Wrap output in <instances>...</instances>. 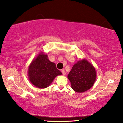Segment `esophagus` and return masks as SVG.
I'll list each match as a JSON object with an SVG mask.
<instances>
[{
    "mask_svg": "<svg viewBox=\"0 0 123 123\" xmlns=\"http://www.w3.org/2000/svg\"><path fill=\"white\" fill-rule=\"evenodd\" d=\"M61 72H62V74H63V75H65V70L62 69L61 70Z\"/></svg>",
    "mask_w": 123,
    "mask_h": 123,
    "instance_id": "esophagus-1",
    "label": "esophagus"
}]
</instances>
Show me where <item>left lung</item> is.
<instances>
[{
	"label": "left lung",
	"instance_id": "obj_1",
	"mask_svg": "<svg viewBox=\"0 0 123 123\" xmlns=\"http://www.w3.org/2000/svg\"><path fill=\"white\" fill-rule=\"evenodd\" d=\"M96 71L93 65L85 59L74 64L68 75L71 87L74 91L82 93L93 86L96 80Z\"/></svg>",
	"mask_w": 123,
	"mask_h": 123
}]
</instances>
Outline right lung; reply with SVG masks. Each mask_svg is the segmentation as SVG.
<instances>
[{
  "label": "right lung",
  "instance_id": "obj_1",
  "mask_svg": "<svg viewBox=\"0 0 123 123\" xmlns=\"http://www.w3.org/2000/svg\"><path fill=\"white\" fill-rule=\"evenodd\" d=\"M62 72L56 68L54 63L50 62L48 56L43 52L37 55L30 64L28 68V79L31 83L38 88L49 86Z\"/></svg>",
  "mask_w": 123,
  "mask_h": 123
}]
</instances>
